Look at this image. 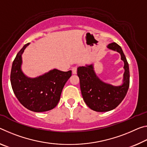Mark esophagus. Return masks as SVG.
<instances>
[{
	"label": "esophagus",
	"mask_w": 147,
	"mask_h": 147,
	"mask_svg": "<svg viewBox=\"0 0 147 147\" xmlns=\"http://www.w3.org/2000/svg\"><path fill=\"white\" fill-rule=\"evenodd\" d=\"M72 72H73V74H75L77 73V67H74L72 69Z\"/></svg>",
	"instance_id": "obj_1"
}]
</instances>
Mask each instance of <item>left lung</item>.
Listing matches in <instances>:
<instances>
[{
    "instance_id": "obj_1",
    "label": "left lung",
    "mask_w": 147,
    "mask_h": 147,
    "mask_svg": "<svg viewBox=\"0 0 147 147\" xmlns=\"http://www.w3.org/2000/svg\"><path fill=\"white\" fill-rule=\"evenodd\" d=\"M107 48L119 53L124 61L122 84L113 86L102 81L95 73L93 63L77 69L84 101L88 107L96 112H107L118 107L124 99L129 86V65L122 48L115 42L108 44Z\"/></svg>"
}]
</instances>
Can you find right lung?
Masks as SVG:
<instances>
[{
	"label": "right lung",
	"mask_w": 147,
	"mask_h": 147,
	"mask_svg": "<svg viewBox=\"0 0 147 147\" xmlns=\"http://www.w3.org/2000/svg\"><path fill=\"white\" fill-rule=\"evenodd\" d=\"M29 44L23 46L13 60L10 74L11 88L18 101L29 110L36 113L52 110L57 106L72 71L53 69L37 77H28L22 71V54Z\"/></svg>",
	"instance_id": "1"
}]
</instances>
